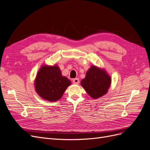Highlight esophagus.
Here are the masks:
<instances>
[{"label":"esophagus","mask_w":150,"mask_h":150,"mask_svg":"<svg viewBox=\"0 0 150 150\" xmlns=\"http://www.w3.org/2000/svg\"><path fill=\"white\" fill-rule=\"evenodd\" d=\"M72 82L74 84H78L79 83V78H75L72 80Z\"/></svg>","instance_id":"obj_1"}]
</instances>
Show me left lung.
Here are the masks:
<instances>
[{
  "instance_id": "left-lung-1",
  "label": "left lung",
  "mask_w": 150,
  "mask_h": 150,
  "mask_svg": "<svg viewBox=\"0 0 150 150\" xmlns=\"http://www.w3.org/2000/svg\"><path fill=\"white\" fill-rule=\"evenodd\" d=\"M111 83V77L103 69L92 66L86 72L85 78L81 84L89 96L93 99L106 94Z\"/></svg>"
}]
</instances>
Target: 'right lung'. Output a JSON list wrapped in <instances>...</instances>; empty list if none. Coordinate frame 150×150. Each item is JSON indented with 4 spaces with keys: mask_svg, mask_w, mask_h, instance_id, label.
Masks as SVG:
<instances>
[{
    "mask_svg": "<svg viewBox=\"0 0 150 150\" xmlns=\"http://www.w3.org/2000/svg\"><path fill=\"white\" fill-rule=\"evenodd\" d=\"M71 82L62 76L57 66H42L39 70L35 79L36 92L42 99L49 101L60 99Z\"/></svg>",
    "mask_w": 150,
    "mask_h": 150,
    "instance_id": "obj_1",
    "label": "right lung"
}]
</instances>
